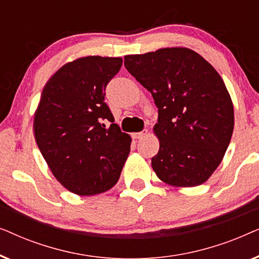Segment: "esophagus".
<instances>
[{"label":"esophagus","instance_id":"34e87169","mask_svg":"<svg viewBox=\"0 0 259 259\" xmlns=\"http://www.w3.org/2000/svg\"><path fill=\"white\" fill-rule=\"evenodd\" d=\"M148 134L147 130L143 131V132H137V133H132V138L133 139H143L144 137H146Z\"/></svg>","mask_w":259,"mask_h":259}]
</instances>
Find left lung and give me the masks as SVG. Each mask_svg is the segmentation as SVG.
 Here are the masks:
<instances>
[{
  "label": "left lung",
  "instance_id": "8db88e82",
  "mask_svg": "<svg viewBox=\"0 0 259 259\" xmlns=\"http://www.w3.org/2000/svg\"><path fill=\"white\" fill-rule=\"evenodd\" d=\"M123 60L158 107L153 132L159 151L152 158L155 175L171 186L201 185L222 162L235 126L224 81L203 56L185 47Z\"/></svg>",
  "mask_w": 259,
  "mask_h": 259
}]
</instances>
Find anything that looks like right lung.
I'll return each mask as SVG.
<instances>
[{"mask_svg": "<svg viewBox=\"0 0 259 259\" xmlns=\"http://www.w3.org/2000/svg\"><path fill=\"white\" fill-rule=\"evenodd\" d=\"M121 58L83 56L55 72L34 114V136L56 180L77 196L90 197L118 183L132 139L114 122L105 90ZM104 119L111 125L107 129Z\"/></svg>", "mask_w": 259, "mask_h": 259, "instance_id": "right-lung-1", "label": "right lung"}]
</instances>
